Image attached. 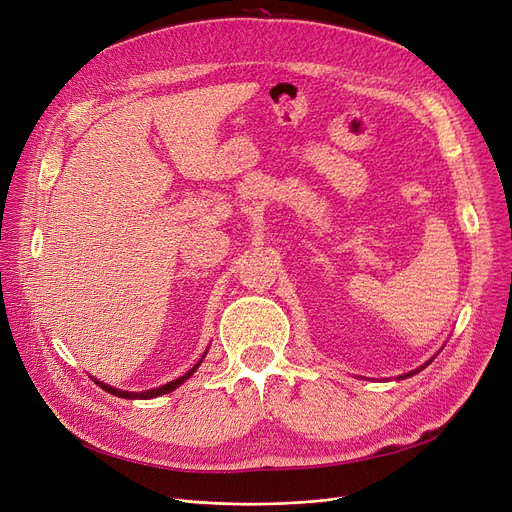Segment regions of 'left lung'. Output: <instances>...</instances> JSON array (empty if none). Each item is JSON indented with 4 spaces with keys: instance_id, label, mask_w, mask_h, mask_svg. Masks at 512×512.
<instances>
[{
    "instance_id": "left-lung-1",
    "label": "left lung",
    "mask_w": 512,
    "mask_h": 512,
    "mask_svg": "<svg viewBox=\"0 0 512 512\" xmlns=\"http://www.w3.org/2000/svg\"><path fill=\"white\" fill-rule=\"evenodd\" d=\"M427 363H429V361H427ZM423 367H425V365H423ZM423 367H419V369H423ZM419 369H415V371H411V373H407V375H400V378H409V375H413V373H417V371H419Z\"/></svg>"
}]
</instances>
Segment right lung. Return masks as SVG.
Returning a JSON list of instances; mask_svg holds the SVG:
<instances>
[{
    "label": "right lung",
    "instance_id": "obj_1",
    "mask_svg": "<svg viewBox=\"0 0 512 512\" xmlns=\"http://www.w3.org/2000/svg\"><path fill=\"white\" fill-rule=\"evenodd\" d=\"M203 357H205V353H203ZM203 357L199 359V363H197L193 369H188L184 375H180L178 380H172V382H168V384H164V386H159V388H153V390H145V392H126V390L112 388V386H107V384L97 382V380H95V384H99V388H103L105 392H110V394L120 396V398H130V400H137V398H141V400H147V398H155V396H161V394H168V392L176 390L180 384H184V382H186L188 378H191V375L197 371V367L203 363Z\"/></svg>",
    "mask_w": 512,
    "mask_h": 512
}]
</instances>
